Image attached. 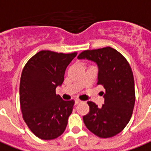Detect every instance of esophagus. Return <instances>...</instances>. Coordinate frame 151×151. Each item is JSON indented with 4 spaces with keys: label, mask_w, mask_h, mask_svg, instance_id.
I'll list each match as a JSON object with an SVG mask.
<instances>
[{
    "label": "esophagus",
    "mask_w": 151,
    "mask_h": 151,
    "mask_svg": "<svg viewBox=\"0 0 151 151\" xmlns=\"http://www.w3.org/2000/svg\"><path fill=\"white\" fill-rule=\"evenodd\" d=\"M75 105H78V104H79L80 102H81V101H80L79 99H75Z\"/></svg>",
    "instance_id": "1"
}]
</instances>
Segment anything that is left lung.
Returning <instances> with one entry per match:
<instances>
[{
	"label": "left lung",
	"instance_id": "obj_1",
	"mask_svg": "<svg viewBox=\"0 0 151 151\" xmlns=\"http://www.w3.org/2000/svg\"><path fill=\"white\" fill-rule=\"evenodd\" d=\"M94 62L98 69V85L103 86L104 104L101 108L87 103L90 112L83 121L90 131L100 138L115 136L126 127L132 116L135 102L134 81L128 61L111 47L85 50L78 57Z\"/></svg>",
	"mask_w": 151,
	"mask_h": 151
}]
</instances>
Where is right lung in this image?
I'll return each mask as SVG.
<instances>
[{
	"label": "right lung",
	"mask_w": 151,
	"mask_h": 151,
	"mask_svg": "<svg viewBox=\"0 0 151 151\" xmlns=\"http://www.w3.org/2000/svg\"><path fill=\"white\" fill-rule=\"evenodd\" d=\"M77 54L41 50L23 69L20 81L23 118L41 139H54L66 128L74 101H64L56 94V88L62 85L67 66Z\"/></svg>",
	"instance_id": "obj_1"
}]
</instances>
